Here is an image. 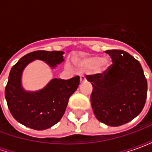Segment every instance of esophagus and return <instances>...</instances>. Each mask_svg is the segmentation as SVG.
<instances>
[{"label":"esophagus","instance_id":"34e87169","mask_svg":"<svg viewBox=\"0 0 152 152\" xmlns=\"http://www.w3.org/2000/svg\"><path fill=\"white\" fill-rule=\"evenodd\" d=\"M80 83L86 82V77H85V76H80Z\"/></svg>","mask_w":152,"mask_h":152}]
</instances>
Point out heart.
<instances>
[{"label": "heart", "mask_w": 152, "mask_h": 152, "mask_svg": "<svg viewBox=\"0 0 152 152\" xmlns=\"http://www.w3.org/2000/svg\"><path fill=\"white\" fill-rule=\"evenodd\" d=\"M76 64L80 69L84 71H91L95 68L98 72H102L108 67L110 65V61L107 58L91 56L77 60Z\"/></svg>", "instance_id": "1"}]
</instances>
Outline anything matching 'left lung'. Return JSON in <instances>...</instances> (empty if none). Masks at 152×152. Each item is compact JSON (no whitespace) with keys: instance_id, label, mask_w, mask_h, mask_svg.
<instances>
[{"instance_id":"1","label":"left lung","mask_w":152,"mask_h":152,"mask_svg":"<svg viewBox=\"0 0 152 152\" xmlns=\"http://www.w3.org/2000/svg\"><path fill=\"white\" fill-rule=\"evenodd\" d=\"M112 64L102 73L87 75L92 84L90 101L96 118L120 126L140 114L147 99V81L140 63L121 50L105 51Z\"/></svg>"}]
</instances>
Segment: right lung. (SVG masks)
<instances>
[{"mask_svg":"<svg viewBox=\"0 0 152 152\" xmlns=\"http://www.w3.org/2000/svg\"><path fill=\"white\" fill-rule=\"evenodd\" d=\"M63 51L37 50L26 54L10 70L5 96L9 110L20 124L36 130H44L63 117L68 100L80 85L78 76L69 80L53 79L43 89L26 92L21 86L24 67L35 59L55 67L63 60Z\"/></svg>","mask_w":152,"mask_h":152,"instance_id":"right-lung-1","label":"right lung"}]
</instances>
